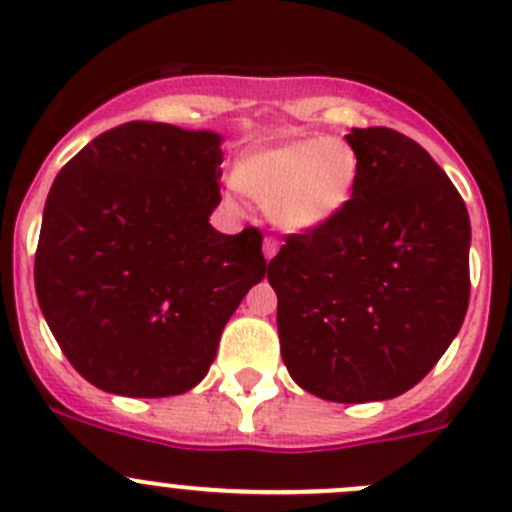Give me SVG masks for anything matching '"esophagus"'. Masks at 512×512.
<instances>
[{"label":"esophagus","instance_id":"esophagus-1","mask_svg":"<svg viewBox=\"0 0 512 512\" xmlns=\"http://www.w3.org/2000/svg\"><path fill=\"white\" fill-rule=\"evenodd\" d=\"M277 250H280V240L272 235L265 237V242H262V252H265V260H272V257L277 255Z\"/></svg>","mask_w":512,"mask_h":512}]
</instances>
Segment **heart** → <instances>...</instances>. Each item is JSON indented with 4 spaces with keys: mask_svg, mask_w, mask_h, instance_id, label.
I'll return each instance as SVG.
<instances>
[{
    "mask_svg": "<svg viewBox=\"0 0 512 512\" xmlns=\"http://www.w3.org/2000/svg\"><path fill=\"white\" fill-rule=\"evenodd\" d=\"M359 175V156L344 138H294L247 153L235 183L270 208L287 230H312L342 213Z\"/></svg>",
    "mask_w": 512,
    "mask_h": 512,
    "instance_id": "heart-1",
    "label": "heart"
}]
</instances>
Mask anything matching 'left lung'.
Segmentation results:
<instances>
[{
	"label": "left lung",
	"instance_id": "obj_1",
	"mask_svg": "<svg viewBox=\"0 0 512 512\" xmlns=\"http://www.w3.org/2000/svg\"><path fill=\"white\" fill-rule=\"evenodd\" d=\"M352 200L329 223L287 235L267 265L285 366L337 404L416 386L461 329L471 297V220L456 185L416 141L352 128Z\"/></svg>",
	"mask_w": 512,
	"mask_h": 512
}]
</instances>
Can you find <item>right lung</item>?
Segmentation results:
<instances>
[{"instance_id": "1", "label": "right lung", "mask_w": 512, "mask_h": 512, "mask_svg": "<svg viewBox=\"0 0 512 512\" xmlns=\"http://www.w3.org/2000/svg\"><path fill=\"white\" fill-rule=\"evenodd\" d=\"M223 138L131 121L56 175L34 287L51 334L86 381L118 396L193 389L247 289L265 277L262 232L223 235Z\"/></svg>"}]
</instances>
